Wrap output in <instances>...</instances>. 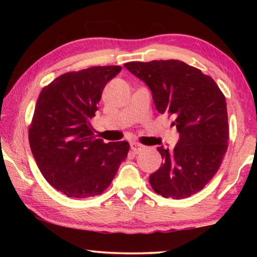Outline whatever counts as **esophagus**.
Returning a JSON list of instances; mask_svg holds the SVG:
<instances>
[{
	"instance_id": "esophagus-1",
	"label": "esophagus",
	"mask_w": 257,
	"mask_h": 257,
	"mask_svg": "<svg viewBox=\"0 0 257 257\" xmlns=\"http://www.w3.org/2000/svg\"><path fill=\"white\" fill-rule=\"evenodd\" d=\"M131 150L133 153L138 154L139 152H142V151L144 150V145H142V144H139V143L133 142V143H131Z\"/></svg>"
}]
</instances>
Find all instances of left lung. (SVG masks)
<instances>
[{
  "label": "left lung",
  "mask_w": 257,
  "mask_h": 257,
  "mask_svg": "<svg viewBox=\"0 0 257 257\" xmlns=\"http://www.w3.org/2000/svg\"><path fill=\"white\" fill-rule=\"evenodd\" d=\"M125 68L147 84L159 113L172 117L180 138L173 151L158 147L164 164L150 184L164 198L185 199L201 191L228 149L226 98L212 77L178 59L130 62Z\"/></svg>",
  "instance_id": "8db88e82"
}]
</instances>
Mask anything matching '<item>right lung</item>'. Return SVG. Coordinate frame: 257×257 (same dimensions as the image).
<instances>
[{
    "mask_svg": "<svg viewBox=\"0 0 257 257\" xmlns=\"http://www.w3.org/2000/svg\"><path fill=\"white\" fill-rule=\"evenodd\" d=\"M121 66H92L66 72L42 89L29 143L33 156L49 184L69 198L99 195L111 185L130 144H105L90 124L101 93Z\"/></svg>",
    "mask_w": 257,
    "mask_h": 257,
    "instance_id": "obj_1",
    "label": "right lung"
}]
</instances>
